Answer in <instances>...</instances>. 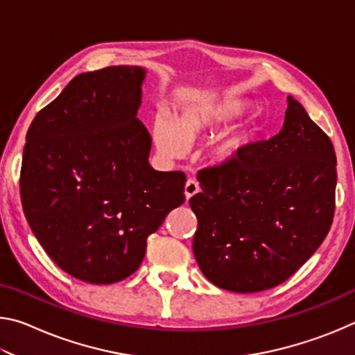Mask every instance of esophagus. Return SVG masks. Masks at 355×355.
Instances as JSON below:
<instances>
[{"label": "esophagus", "mask_w": 355, "mask_h": 355, "mask_svg": "<svg viewBox=\"0 0 355 355\" xmlns=\"http://www.w3.org/2000/svg\"><path fill=\"white\" fill-rule=\"evenodd\" d=\"M199 191H200L199 183H197L196 180H188V182H186V184H184V197H186V200H189L191 197L196 196Z\"/></svg>", "instance_id": "obj_1"}]
</instances>
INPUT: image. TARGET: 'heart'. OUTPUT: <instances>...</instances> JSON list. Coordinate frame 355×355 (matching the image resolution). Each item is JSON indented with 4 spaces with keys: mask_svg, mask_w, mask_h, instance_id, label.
Wrapping results in <instances>:
<instances>
[{
    "mask_svg": "<svg viewBox=\"0 0 355 355\" xmlns=\"http://www.w3.org/2000/svg\"><path fill=\"white\" fill-rule=\"evenodd\" d=\"M250 107L249 100L227 94L189 101L180 107L175 122L166 117L156 120L153 128L156 147L166 158H180L189 144L219 133L222 128L245 116ZM255 136V123L228 128L208 146L209 163L214 166L235 163L250 148Z\"/></svg>",
    "mask_w": 355,
    "mask_h": 355,
    "instance_id": "b5f03b06",
    "label": "heart"
}]
</instances>
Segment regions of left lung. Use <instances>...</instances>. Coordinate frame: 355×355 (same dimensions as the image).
Listing matches in <instances>:
<instances>
[{"label": "left lung", "instance_id": "8db88e82", "mask_svg": "<svg viewBox=\"0 0 355 355\" xmlns=\"http://www.w3.org/2000/svg\"><path fill=\"white\" fill-rule=\"evenodd\" d=\"M286 101L279 135L197 175L192 250L203 275L222 290L258 293L284 284L332 225L334 146L297 100Z\"/></svg>", "mask_w": 355, "mask_h": 355}]
</instances>
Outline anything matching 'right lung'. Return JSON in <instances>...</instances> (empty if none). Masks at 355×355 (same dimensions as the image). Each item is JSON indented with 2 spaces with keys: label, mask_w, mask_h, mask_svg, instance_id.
Wrapping results in <instances>:
<instances>
[{
  "label": "right lung",
  "mask_w": 355,
  "mask_h": 355,
  "mask_svg": "<svg viewBox=\"0 0 355 355\" xmlns=\"http://www.w3.org/2000/svg\"><path fill=\"white\" fill-rule=\"evenodd\" d=\"M147 69L75 76L34 117L23 150V211L48 257L75 279L110 285L141 266L147 238L184 202L183 172L148 163L139 119Z\"/></svg>",
  "instance_id": "obj_1"
}]
</instances>
